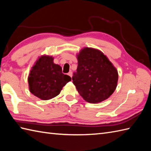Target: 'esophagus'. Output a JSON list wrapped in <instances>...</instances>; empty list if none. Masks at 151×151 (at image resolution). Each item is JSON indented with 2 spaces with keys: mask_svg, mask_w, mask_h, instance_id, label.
Listing matches in <instances>:
<instances>
[{
  "mask_svg": "<svg viewBox=\"0 0 151 151\" xmlns=\"http://www.w3.org/2000/svg\"><path fill=\"white\" fill-rule=\"evenodd\" d=\"M68 75H69V76H70V77H72V76H73V73H72L71 71H69V72L68 73Z\"/></svg>",
  "mask_w": 151,
  "mask_h": 151,
  "instance_id": "esophagus-1",
  "label": "esophagus"
}]
</instances>
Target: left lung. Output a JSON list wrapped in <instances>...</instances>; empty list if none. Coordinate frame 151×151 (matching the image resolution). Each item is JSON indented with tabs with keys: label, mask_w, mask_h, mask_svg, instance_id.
<instances>
[{
	"label": "left lung",
	"mask_w": 151,
	"mask_h": 151,
	"mask_svg": "<svg viewBox=\"0 0 151 151\" xmlns=\"http://www.w3.org/2000/svg\"><path fill=\"white\" fill-rule=\"evenodd\" d=\"M78 67L73 83L86 101L99 103L109 98L116 89L118 72L101 50L85 47L77 55Z\"/></svg>",
	"instance_id": "left-lung-1"
}]
</instances>
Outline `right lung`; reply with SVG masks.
<instances>
[{"label": "right lung", "instance_id": "add662e5", "mask_svg": "<svg viewBox=\"0 0 151 151\" xmlns=\"http://www.w3.org/2000/svg\"><path fill=\"white\" fill-rule=\"evenodd\" d=\"M54 58L43 55L32 67L28 78L30 91L41 100H49L60 94L71 78L62 73L60 65L53 62Z\"/></svg>", "mask_w": 151, "mask_h": 151}]
</instances>
